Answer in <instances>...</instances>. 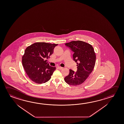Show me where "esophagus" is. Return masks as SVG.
Returning a JSON list of instances; mask_svg holds the SVG:
<instances>
[{
  "instance_id": "1",
  "label": "esophagus",
  "mask_w": 124,
  "mask_h": 124,
  "mask_svg": "<svg viewBox=\"0 0 124 124\" xmlns=\"http://www.w3.org/2000/svg\"><path fill=\"white\" fill-rule=\"evenodd\" d=\"M58 68L59 70H62L63 69V67H58Z\"/></svg>"
}]
</instances>
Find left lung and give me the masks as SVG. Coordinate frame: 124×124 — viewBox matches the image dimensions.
Here are the masks:
<instances>
[{
  "instance_id": "8db88e82",
  "label": "left lung",
  "mask_w": 124,
  "mask_h": 124,
  "mask_svg": "<svg viewBox=\"0 0 124 124\" xmlns=\"http://www.w3.org/2000/svg\"><path fill=\"white\" fill-rule=\"evenodd\" d=\"M74 52V61L77 64V70H70L69 74L65 77L64 80L68 85L73 86L82 84L93 71L95 64L96 55L93 47L85 42L72 41L65 44Z\"/></svg>"
}]
</instances>
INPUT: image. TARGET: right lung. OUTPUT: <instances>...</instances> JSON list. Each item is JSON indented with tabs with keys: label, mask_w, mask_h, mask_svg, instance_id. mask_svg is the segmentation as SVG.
<instances>
[{
	"label": "right lung",
	"mask_w": 124,
	"mask_h": 124,
	"mask_svg": "<svg viewBox=\"0 0 124 124\" xmlns=\"http://www.w3.org/2000/svg\"><path fill=\"white\" fill-rule=\"evenodd\" d=\"M58 44L37 42L26 49L22 57V64L29 78L34 82L43 84L50 80L56 67L47 62Z\"/></svg>",
	"instance_id": "obj_1"
}]
</instances>
